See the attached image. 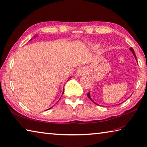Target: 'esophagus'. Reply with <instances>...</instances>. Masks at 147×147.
<instances>
[{
    "label": "esophagus",
    "mask_w": 147,
    "mask_h": 147,
    "mask_svg": "<svg viewBox=\"0 0 147 147\" xmlns=\"http://www.w3.org/2000/svg\"><path fill=\"white\" fill-rule=\"evenodd\" d=\"M85 74H86V71H85V69L84 68H80L76 72V75L78 76H83Z\"/></svg>",
    "instance_id": "obj_1"
}]
</instances>
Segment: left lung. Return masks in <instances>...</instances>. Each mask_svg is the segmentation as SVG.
Here are the masks:
<instances>
[{
    "instance_id": "left-lung-1",
    "label": "left lung",
    "mask_w": 147,
    "mask_h": 147,
    "mask_svg": "<svg viewBox=\"0 0 147 147\" xmlns=\"http://www.w3.org/2000/svg\"><path fill=\"white\" fill-rule=\"evenodd\" d=\"M130 50V51H131L132 53H133V55H134V57H135V58H136V61H137V58H136V54H135V53H134V49H132V47H130V49H129ZM87 96H88V98H89V99L91 100L93 103H94L95 104H96V105H98L97 103H96L94 101H93L92 99H91V98H90V92H88L87 93ZM119 104H121V103H119ZM119 104H118V105H119Z\"/></svg>"
}]
</instances>
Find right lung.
Segmentation results:
<instances>
[{
    "instance_id": "obj_1",
    "label": "right lung",
    "mask_w": 147,
    "mask_h": 147,
    "mask_svg": "<svg viewBox=\"0 0 147 147\" xmlns=\"http://www.w3.org/2000/svg\"><path fill=\"white\" fill-rule=\"evenodd\" d=\"M34 37H36V35L34 36ZM31 39H32V38H31ZM71 78V77H70V78ZM63 92H64V88H63V92H62V95H63ZM51 108H52V107H51V108H49V109H51ZM49 109H47V110H49Z\"/></svg>"
}]
</instances>
